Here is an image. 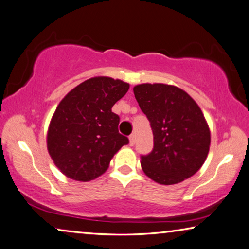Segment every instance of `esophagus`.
<instances>
[{
  "instance_id": "obj_1",
  "label": "esophagus",
  "mask_w": 249,
  "mask_h": 249,
  "mask_svg": "<svg viewBox=\"0 0 249 249\" xmlns=\"http://www.w3.org/2000/svg\"><path fill=\"white\" fill-rule=\"evenodd\" d=\"M136 143V137L135 135H130L129 136V144L130 146H133Z\"/></svg>"
}]
</instances>
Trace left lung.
<instances>
[{
    "mask_svg": "<svg viewBox=\"0 0 249 249\" xmlns=\"http://www.w3.org/2000/svg\"><path fill=\"white\" fill-rule=\"evenodd\" d=\"M136 100L154 133V149L141 157L143 173L160 185H175L200 169L210 147V130L199 106L180 88L142 83Z\"/></svg>",
    "mask_w": 249,
    "mask_h": 249,
    "instance_id": "left-lung-1",
    "label": "left lung"
}]
</instances>
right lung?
<instances>
[{"label":"right lung","mask_w":249,"mask_h":249,"mask_svg":"<svg viewBox=\"0 0 249 249\" xmlns=\"http://www.w3.org/2000/svg\"><path fill=\"white\" fill-rule=\"evenodd\" d=\"M129 83L94 76L72 89L56 107L50 121L47 147L59 170L76 181H90L106 173L118 150L129 142L118 131L114 103Z\"/></svg>","instance_id":"add662e5"}]
</instances>
